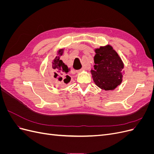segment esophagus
Instances as JSON below:
<instances>
[{
    "mask_svg": "<svg viewBox=\"0 0 154 154\" xmlns=\"http://www.w3.org/2000/svg\"><path fill=\"white\" fill-rule=\"evenodd\" d=\"M86 70H87V68H86L85 67H83L82 69H80V70H78V71H76V72H77V73H80V72H82V71H86Z\"/></svg>",
    "mask_w": 154,
    "mask_h": 154,
    "instance_id": "esophagus-1",
    "label": "esophagus"
}]
</instances>
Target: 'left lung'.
<instances>
[{"label":"left lung","instance_id":"8db88e82","mask_svg":"<svg viewBox=\"0 0 154 154\" xmlns=\"http://www.w3.org/2000/svg\"><path fill=\"white\" fill-rule=\"evenodd\" d=\"M94 69H91L93 81L102 90L113 91L123 81L124 63L112 45L107 44L94 49Z\"/></svg>","mask_w":154,"mask_h":154}]
</instances>
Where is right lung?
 <instances>
[{
	"instance_id": "right-lung-1",
	"label": "right lung",
	"mask_w": 154,
	"mask_h": 154,
	"mask_svg": "<svg viewBox=\"0 0 154 154\" xmlns=\"http://www.w3.org/2000/svg\"><path fill=\"white\" fill-rule=\"evenodd\" d=\"M64 48L58 49L57 53V57L53 60L52 66L51 67V76H53L54 80L60 85L64 84V83L67 84L71 81V77L68 75L71 69L69 68L67 65L65 64L60 59V57L64 53Z\"/></svg>"
}]
</instances>
